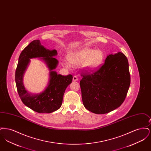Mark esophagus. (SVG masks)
I'll use <instances>...</instances> for the list:
<instances>
[{"label":"esophagus","mask_w":151,"mask_h":151,"mask_svg":"<svg viewBox=\"0 0 151 151\" xmlns=\"http://www.w3.org/2000/svg\"><path fill=\"white\" fill-rule=\"evenodd\" d=\"M78 77H77V76H74L73 77V81H78Z\"/></svg>","instance_id":"esophagus-1"}]
</instances>
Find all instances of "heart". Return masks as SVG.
<instances>
[{"instance_id":"1","label":"heart","mask_w":151,"mask_h":151,"mask_svg":"<svg viewBox=\"0 0 151 151\" xmlns=\"http://www.w3.org/2000/svg\"><path fill=\"white\" fill-rule=\"evenodd\" d=\"M69 62L75 65L84 62V67L88 71H93L97 68L102 63L104 54L100 50H93L89 47H84L79 50L71 51L68 54ZM65 67L69 68L70 65L67 61L63 62Z\"/></svg>"}]
</instances>
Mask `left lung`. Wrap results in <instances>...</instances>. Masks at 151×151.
<instances>
[{"label": "left lung", "mask_w": 151, "mask_h": 151, "mask_svg": "<svg viewBox=\"0 0 151 151\" xmlns=\"http://www.w3.org/2000/svg\"><path fill=\"white\" fill-rule=\"evenodd\" d=\"M80 81L84 107L95 114H106L119 108L127 96L130 74L127 57L121 52L109 54L93 73L82 74Z\"/></svg>", "instance_id": "left-lung-1"}]
</instances>
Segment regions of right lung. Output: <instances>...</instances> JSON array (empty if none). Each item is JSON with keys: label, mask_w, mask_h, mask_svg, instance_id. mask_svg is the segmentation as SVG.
Masks as SVG:
<instances>
[{"label": "right lung", "mask_w": 151, "mask_h": 151, "mask_svg": "<svg viewBox=\"0 0 151 151\" xmlns=\"http://www.w3.org/2000/svg\"><path fill=\"white\" fill-rule=\"evenodd\" d=\"M56 50L46 49L40 40H34L22 51L15 72V81L17 92L23 104L32 110L40 113H51L60 108L66 88L72 81V75L62 76L54 70L56 68L58 60L55 56ZM38 57L47 65L50 71L48 86L42 93H29L23 83V76L30 61V58Z\"/></svg>", "instance_id": "add662e5"}]
</instances>
